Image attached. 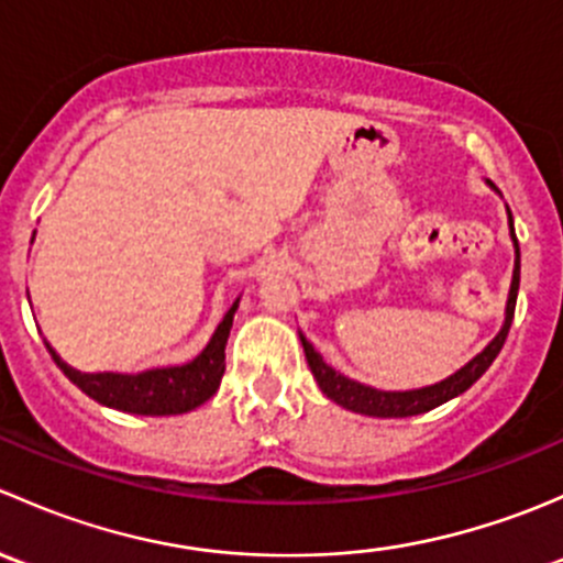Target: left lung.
Wrapping results in <instances>:
<instances>
[{
	"instance_id": "left-lung-1",
	"label": "left lung",
	"mask_w": 563,
	"mask_h": 563,
	"mask_svg": "<svg viewBox=\"0 0 563 563\" xmlns=\"http://www.w3.org/2000/svg\"><path fill=\"white\" fill-rule=\"evenodd\" d=\"M493 190L498 192V187L493 181H487ZM501 196V192H498ZM507 220H509V236H512L515 245V272H512V286H509V297H507V310H504V323L498 329L496 338L479 351L471 362H465L460 371L452 373L450 378L439 384H430V387H419V389H402V391H384V389H373L367 384L354 382V378L343 376L334 367H329L323 362V356L313 349V343H308L302 332H299V340H302L305 356H308V365L313 378L321 387L323 395L329 400H334L338 406L349 408V411L365 413V417H382V419H391V417H417V413L430 411V408L441 406V402L452 400V397L463 395L476 378H482V373L493 365V360L501 351L504 340H507L509 327H512V316H515V302H518V288H520V245L518 236H515V223H512V212L507 207Z\"/></svg>"
}]
</instances>
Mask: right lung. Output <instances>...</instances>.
<instances>
[{
    "label": "right lung",
    "instance_id": "1",
    "mask_svg": "<svg viewBox=\"0 0 563 563\" xmlns=\"http://www.w3.org/2000/svg\"><path fill=\"white\" fill-rule=\"evenodd\" d=\"M236 308H240V297L225 310L207 349L185 365L152 367L144 373H81L67 365L48 343L45 345L56 367L100 406L141 413V417H172V413L192 411L218 391L225 373V343H229Z\"/></svg>",
    "mask_w": 563,
    "mask_h": 563
}]
</instances>
